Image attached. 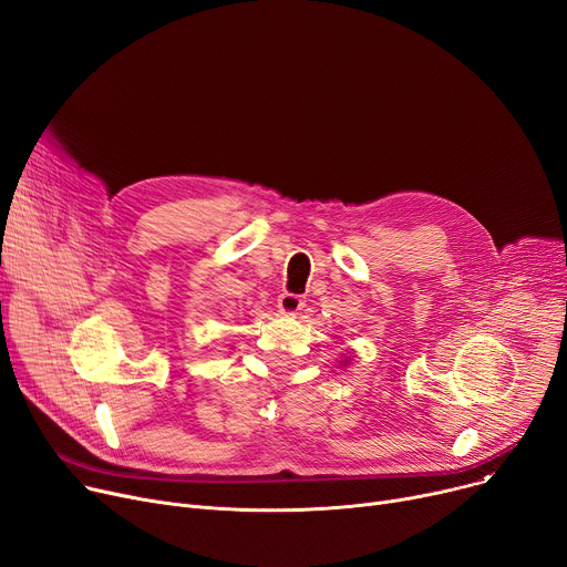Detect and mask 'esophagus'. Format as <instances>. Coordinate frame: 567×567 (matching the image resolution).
I'll return each mask as SVG.
<instances>
[{
	"instance_id": "1",
	"label": "esophagus",
	"mask_w": 567,
	"mask_h": 567,
	"mask_svg": "<svg viewBox=\"0 0 567 567\" xmlns=\"http://www.w3.org/2000/svg\"><path fill=\"white\" fill-rule=\"evenodd\" d=\"M277 307L286 316H295L297 311H302L305 299L299 297V295H295V292H284V295H279V305Z\"/></svg>"
}]
</instances>
